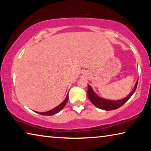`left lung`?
Returning <instances> with one entry per match:
<instances>
[{
    "mask_svg": "<svg viewBox=\"0 0 151 151\" xmlns=\"http://www.w3.org/2000/svg\"><path fill=\"white\" fill-rule=\"evenodd\" d=\"M138 84V80L137 81L135 85L134 86L132 91L129 93V95L125 97V98L121 99V100H109V99H104L99 96L94 91L91 86L88 85V91L87 96L89 100L93 103L94 106L97 108L104 110V111H112V110H115L119 109V107L123 105L126 102L131 98V96L134 94L136 91L137 86Z\"/></svg>",
    "mask_w": 151,
    "mask_h": 151,
    "instance_id": "left-lung-1",
    "label": "left lung"
}]
</instances>
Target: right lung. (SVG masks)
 Instances as JSON below:
<instances>
[{
	"label": "right lung",
	"instance_id": "add662e5",
	"mask_svg": "<svg viewBox=\"0 0 151 151\" xmlns=\"http://www.w3.org/2000/svg\"><path fill=\"white\" fill-rule=\"evenodd\" d=\"M68 100V94H67V95H66V98H65V100L63 101V102H62V103H61L59 104V105H58L57 106L55 107L54 109L50 110V111L44 112H37V113H39V114H41V115H46V116L54 115V114L58 113V112H59L61 111V110H62L64 108V107L65 106Z\"/></svg>",
	"mask_w": 151,
	"mask_h": 151
}]
</instances>
